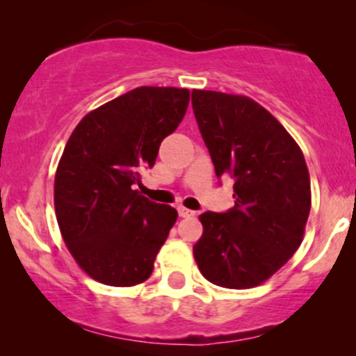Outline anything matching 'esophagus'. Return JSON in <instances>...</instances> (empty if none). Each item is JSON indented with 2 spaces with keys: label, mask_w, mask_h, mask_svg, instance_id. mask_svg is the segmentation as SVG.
<instances>
[{
  "label": "esophagus",
  "mask_w": 356,
  "mask_h": 356,
  "mask_svg": "<svg viewBox=\"0 0 356 356\" xmlns=\"http://www.w3.org/2000/svg\"><path fill=\"white\" fill-rule=\"evenodd\" d=\"M177 212H179V216H181V218H192V216H195V211L187 209V207H184V206H179Z\"/></svg>",
  "instance_id": "esophagus-1"
}]
</instances>
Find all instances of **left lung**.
<instances>
[{
    "label": "left lung",
    "mask_w": 356,
    "mask_h": 356,
    "mask_svg": "<svg viewBox=\"0 0 356 356\" xmlns=\"http://www.w3.org/2000/svg\"><path fill=\"white\" fill-rule=\"evenodd\" d=\"M195 120L216 175L234 179L236 204L199 216V271L212 284L248 289L264 283L300 248L312 207L305 155L295 138L244 95L192 90Z\"/></svg>",
    "instance_id": "1"
}]
</instances>
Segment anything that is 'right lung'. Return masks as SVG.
Segmentation results:
<instances>
[{"instance_id": "obj_1", "label": "right lung", "mask_w": 356, "mask_h": 356, "mask_svg": "<svg viewBox=\"0 0 356 356\" xmlns=\"http://www.w3.org/2000/svg\"><path fill=\"white\" fill-rule=\"evenodd\" d=\"M191 92L138 87L75 127L55 174V212L68 251L90 277L136 286L152 275L177 211L136 189L142 167L186 115Z\"/></svg>"}]
</instances>
